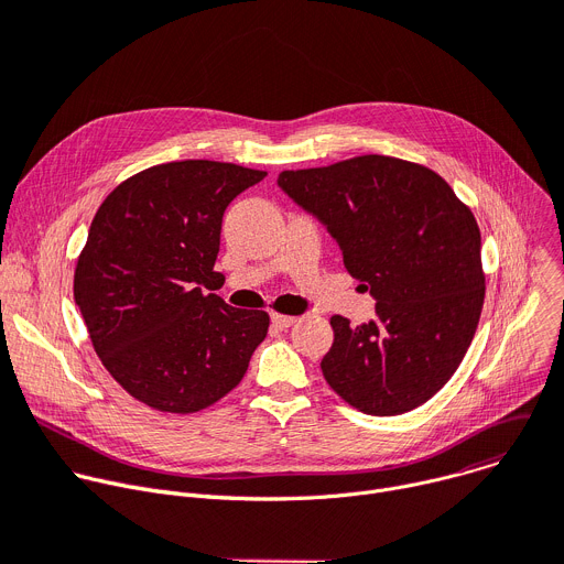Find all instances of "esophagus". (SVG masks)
<instances>
[{
    "label": "esophagus",
    "instance_id": "1",
    "mask_svg": "<svg viewBox=\"0 0 564 564\" xmlns=\"http://www.w3.org/2000/svg\"><path fill=\"white\" fill-rule=\"evenodd\" d=\"M294 322H296V317H292V315H281V313H274V315H272V324H274L279 330L290 328Z\"/></svg>",
    "mask_w": 564,
    "mask_h": 564
}]
</instances>
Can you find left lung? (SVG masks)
Returning <instances> with one entry per match:
<instances>
[{"label": "left lung", "mask_w": 564, "mask_h": 564, "mask_svg": "<svg viewBox=\"0 0 564 564\" xmlns=\"http://www.w3.org/2000/svg\"><path fill=\"white\" fill-rule=\"evenodd\" d=\"M279 186L328 227L350 276L378 301L376 322L330 317L326 382L357 412H412L454 376L481 317L486 274L470 207L432 169L384 155L281 171Z\"/></svg>", "instance_id": "left-lung-1"}]
</instances>
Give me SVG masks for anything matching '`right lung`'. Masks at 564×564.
<instances>
[{
  "label": "right lung",
  "mask_w": 564,
  "mask_h": 564,
  "mask_svg": "<svg viewBox=\"0 0 564 564\" xmlns=\"http://www.w3.org/2000/svg\"><path fill=\"white\" fill-rule=\"evenodd\" d=\"M268 173L227 162L150 166L100 204L74 272L91 346L139 402L195 414L242 380L270 328L214 290L229 202Z\"/></svg>",
  "instance_id": "right-lung-1"
}]
</instances>
